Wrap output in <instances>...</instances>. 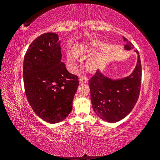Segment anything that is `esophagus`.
<instances>
[{
    "mask_svg": "<svg viewBox=\"0 0 160 160\" xmlns=\"http://www.w3.org/2000/svg\"><path fill=\"white\" fill-rule=\"evenodd\" d=\"M79 81H80V83H88V78L87 77H82V78H80V80H79Z\"/></svg>",
    "mask_w": 160,
    "mask_h": 160,
    "instance_id": "1",
    "label": "esophagus"
}]
</instances>
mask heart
Listing matches in <instances>:
<instances>
[{"instance_id":"1","label":"heart","mask_w":160,"mask_h":160,"mask_svg":"<svg viewBox=\"0 0 160 160\" xmlns=\"http://www.w3.org/2000/svg\"><path fill=\"white\" fill-rule=\"evenodd\" d=\"M99 44V42L95 41H92L90 42L85 43V44H79L78 47L75 48L74 53L75 56H79L82 55H86V54H90L93 52L95 50V48L98 47ZM67 62L70 68L72 69L76 68L78 66L77 58L74 55L71 53L67 54ZM88 66L89 68L92 70L96 68V62L93 59H90L88 61Z\"/></svg>"}]
</instances>
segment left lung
<instances>
[{
    "label": "left lung",
    "mask_w": 160,
    "mask_h": 160,
    "mask_svg": "<svg viewBox=\"0 0 160 160\" xmlns=\"http://www.w3.org/2000/svg\"><path fill=\"white\" fill-rule=\"evenodd\" d=\"M124 50L138 54L137 63L131 74L121 78H111L98 70L89 80L91 102L94 112L103 121L116 123L128 116L136 104L141 85L142 67L138 51L123 37Z\"/></svg>",
    "instance_id": "8db88e82"
}]
</instances>
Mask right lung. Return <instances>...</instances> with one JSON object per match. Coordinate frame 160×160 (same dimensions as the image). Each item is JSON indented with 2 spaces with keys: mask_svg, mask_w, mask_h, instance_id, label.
<instances>
[{
  "mask_svg": "<svg viewBox=\"0 0 160 160\" xmlns=\"http://www.w3.org/2000/svg\"><path fill=\"white\" fill-rule=\"evenodd\" d=\"M60 44L57 34L44 33L32 42L24 58L27 99L35 113L49 123L68 117L79 86L78 76L61 62Z\"/></svg>",
  "mask_w": 160,
  "mask_h": 160,
  "instance_id": "right-lung-1",
  "label": "right lung"
}]
</instances>
